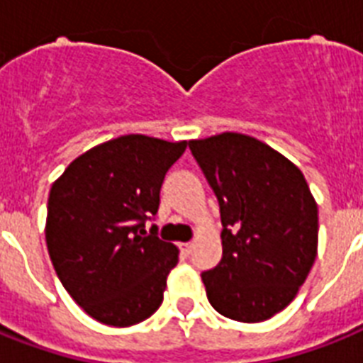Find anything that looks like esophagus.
<instances>
[{"mask_svg": "<svg viewBox=\"0 0 363 363\" xmlns=\"http://www.w3.org/2000/svg\"><path fill=\"white\" fill-rule=\"evenodd\" d=\"M179 250H181V253L182 255H190L191 253V250H194V244L191 242H182V244H179Z\"/></svg>", "mask_w": 363, "mask_h": 363, "instance_id": "1", "label": "esophagus"}]
</instances>
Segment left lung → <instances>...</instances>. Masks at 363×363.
I'll return each instance as SVG.
<instances>
[{"label": "left lung", "instance_id": "8db88e82", "mask_svg": "<svg viewBox=\"0 0 363 363\" xmlns=\"http://www.w3.org/2000/svg\"><path fill=\"white\" fill-rule=\"evenodd\" d=\"M222 218V261L201 274L223 317L261 323L287 308L317 255L319 214L298 167L235 132L188 143Z\"/></svg>", "mask_w": 363, "mask_h": 363}]
</instances>
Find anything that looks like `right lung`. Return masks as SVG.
Here are the masks:
<instances>
[{"label":"right lung","instance_id":"right-lung-1","mask_svg":"<svg viewBox=\"0 0 363 363\" xmlns=\"http://www.w3.org/2000/svg\"><path fill=\"white\" fill-rule=\"evenodd\" d=\"M186 141L130 134L93 147L70 164L48 197L46 244L76 304L99 323L132 326L160 308L175 244L145 231L166 173Z\"/></svg>","mask_w":363,"mask_h":363}]
</instances>
